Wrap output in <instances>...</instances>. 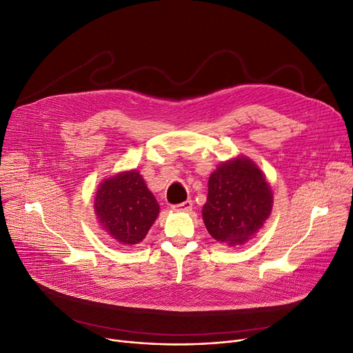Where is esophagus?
<instances>
[{"mask_svg": "<svg viewBox=\"0 0 353 353\" xmlns=\"http://www.w3.org/2000/svg\"><path fill=\"white\" fill-rule=\"evenodd\" d=\"M192 208H193V201L190 199L186 200V201H183V203H179V205L172 206V209L176 210V212H190Z\"/></svg>", "mask_w": 353, "mask_h": 353, "instance_id": "1", "label": "esophagus"}]
</instances>
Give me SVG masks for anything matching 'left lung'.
<instances>
[{
  "label": "left lung",
  "instance_id": "obj_1",
  "mask_svg": "<svg viewBox=\"0 0 353 353\" xmlns=\"http://www.w3.org/2000/svg\"><path fill=\"white\" fill-rule=\"evenodd\" d=\"M272 203L265 176L256 164L242 157L223 163L212 173L201 213L212 237L236 246L248 242L263 226Z\"/></svg>",
  "mask_w": 353,
  "mask_h": 353
}]
</instances>
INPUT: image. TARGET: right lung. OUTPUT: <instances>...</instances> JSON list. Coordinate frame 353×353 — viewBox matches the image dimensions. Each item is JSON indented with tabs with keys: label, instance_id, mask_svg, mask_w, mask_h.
Masks as SVG:
<instances>
[{
	"label": "right lung",
	"instance_id": "obj_1",
	"mask_svg": "<svg viewBox=\"0 0 353 353\" xmlns=\"http://www.w3.org/2000/svg\"><path fill=\"white\" fill-rule=\"evenodd\" d=\"M94 209L103 229L123 245L140 243L160 212L136 170L107 179L99 188Z\"/></svg>",
	"mask_w": 353,
	"mask_h": 353
}]
</instances>
